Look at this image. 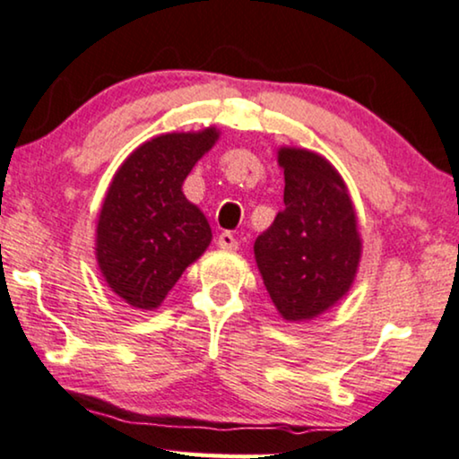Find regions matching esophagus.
<instances>
[{
    "label": "esophagus",
    "mask_w": 459,
    "mask_h": 459,
    "mask_svg": "<svg viewBox=\"0 0 459 459\" xmlns=\"http://www.w3.org/2000/svg\"><path fill=\"white\" fill-rule=\"evenodd\" d=\"M218 247H222V249H237V247H239V241L235 239L233 233L224 230V233L218 235Z\"/></svg>",
    "instance_id": "esophagus-1"
}]
</instances>
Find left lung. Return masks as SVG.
<instances>
[{"label":"left lung","mask_w":459,"mask_h":459,"mask_svg":"<svg viewBox=\"0 0 459 459\" xmlns=\"http://www.w3.org/2000/svg\"><path fill=\"white\" fill-rule=\"evenodd\" d=\"M279 166L285 210L255 239V264L279 315L308 321L351 290L361 235L344 180L325 157L283 146Z\"/></svg>","instance_id":"left-lung-1"}]
</instances>
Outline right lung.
<instances>
[{"instance_id":"add662e5","label":"right lung","mask_w":459,"mask_h":459,"mask_svg":"<svg viewBox=\"0 0 459 459\" xmlns=\"http://www.w3.org/2000/svg\"><path fill=\"white\" fill-rule=\"evenodd\" d=\"M220 132H174L140 144L113 176L96 226V260L107 285L134 308L161 307L212 229L182 193Z\"/></svg>"}]
</instances>
